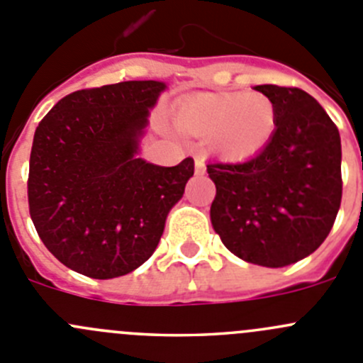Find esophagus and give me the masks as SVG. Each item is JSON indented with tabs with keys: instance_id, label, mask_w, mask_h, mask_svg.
I'll return each mask as SVG.
<instances>
[{
	"instance_id": "obj_1",
	"label": "esophagus",
	"mask_w": 363,
	"mask_h": 363,
	"mask_svg": "<svg viewBox=\"0 0 363 363\" xmlns=\"http://www.w3.org/2000/svg\"><path fill=\"white\" fill-rule=\"evenodd\" d=\"M206 172V163H203L202 157H196L195 160V174L202 175Z\"/></svg>"
}]
</instances>
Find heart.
<instances>
[{
  "mask_svg": "<svg viewBox=\"0 0 363 363\" xmlns=\"http://www.w3.org/2000/svg\"><path fill=\"white\" fill-rule=\"evenodd\" d=\"M181 131L209 138L216 156L245 161L262 152L277 129L275 103L262 92L191 97L174 117Z\"/></svg>",
  "mask_w": 363,
  "mask_h": 363,
  "instance_id": "1",
  "label": "heart"
}]
</instances>
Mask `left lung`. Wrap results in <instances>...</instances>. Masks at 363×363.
Returning a JSON list of instances; mask_svg holds the SVG:
<instances>
[{"label": "left lung", "instance_id": "obj_1", "mask_svg": "<svg viewBox=\"0 0 363 363\" xmlns=\"http://www.w3.org/2000/svg\"><path fill=\"white\" fill-rule=\"evenodd\" d=\"M277 108L275 135L242 163H211V223L246 262L284 267L330 234L342 199L340 136L321 104L300 88L259 84Z\"/></svg>", "mask_w": 363, "mask_h": 363}]
</instances>
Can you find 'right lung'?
<instances>
[{
    "label": "right lung",
    "mask_w": 363,
    "mask_h": 363,
    "mask_svg": "<svg viewBox=\"0 0 363 363\" xmlns=\"http://www.w3.org/2000/svg\"><path fill=\"white\" fill-rule=\"evenodd\" d=\"M164 88L149 79L77 90L35 131L30 216L45 248L81 275L106 280L142 266L195 172L191 157L177 167L138 157Z\"/></svg>",
    "instance_id": "add662e5"
}]
</instances>
